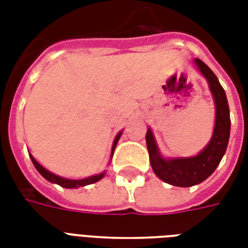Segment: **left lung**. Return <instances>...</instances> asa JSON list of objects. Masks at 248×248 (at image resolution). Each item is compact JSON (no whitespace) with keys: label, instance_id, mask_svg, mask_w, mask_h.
<instances>
[{"label":"left lung","instance_id":"8db88e82","mask_svg":"<svg viewBox=\"0 0 248 248\" xmlns=\"http://www.w3.org/2000/svg\"><path fill=\"white\" fill-rule=\"evenodd\" d=\"M194 63L207 79L210 92L215 103V126L211 140L199 154L188 158H163L158 150L155 138L149 127L146 133V145L149 150L153 171L163 182L178 187H191L207 179L222 161L230 138V108L223 87L213 70L204 62L195 58Z\"/></svg>","mask_w":248,"mask_h":248}]
</instances>
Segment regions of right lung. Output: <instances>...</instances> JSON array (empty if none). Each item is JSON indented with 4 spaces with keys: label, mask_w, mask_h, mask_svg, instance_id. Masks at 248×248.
Masks as SVG:
<instances>
[{
    "label": "right lung",
    "mask_w": 248,
    "mask_h": 248,
    "mask_svg": "<svg viewBox=\"0 0 248 248\" xmlns=\"http://www.w3.org/2000/svg\"><path fill=\"white\" fill-rule=\"evenodd\" d=\"M121 134H122V131H119L118 134H117V137H115V140H114L113 147H111V156H113L115 146H117V143H118V140L121 138ZM30 159H31L33 165H34V167L37 169V171L40 172L41 175L45 178L46 181H49V182L51 183H57V185L65 187V188H78V187H83V186H87V185H92V183H95L98 182V181H101V179L105 177V174H106V171H103L101 172V174H98V175H92V177L85 178V179H67V178L58 177V175L53 174V172H50L49 170H46L45 167H42L38 162L35 161L34 158H33V155H30Z\"/></svg>",
    "instance_id": "add662e5"
}]
</instances>
